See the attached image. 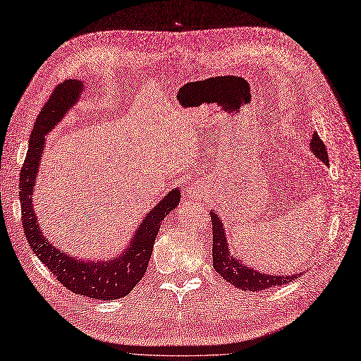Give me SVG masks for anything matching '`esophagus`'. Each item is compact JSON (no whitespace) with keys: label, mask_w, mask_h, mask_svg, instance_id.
Here are the masks:
<instances>
[{"label":"esophagus","mask_w":361,"mask_h":361,"mask_svg":"<svg viewBox=\"0 0 361 361\" xmlns=\"http://www.w3.org/2000/svg\"><path fill=\"white\" fill-rule=\"evenodd\" d=\"M201 189L197 188H185V195H188L190 199H197L199 196H201V192H199Z\"/></svg>","instance_id":"34e87169"}]
</instances>
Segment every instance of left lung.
I'll list each match as a JSON object with an SVG mask.
<instances>
[{
  "label": "left lung",
  "mask_w": 361,
  "mask_h": 361,
  "mask_svg": "<svg viewBox=\"0 0 361 361\" xmlns=\"http://www.w3.org/2000/svg\"><path fill=\"white\" fill-rule=\"evenodd\" d=\"M310 149L314 153V156H317L322 162H324L326 165L329 164V154L326 150V145L322 140H319V135L317 132L312 133ZM209 216L212 223V268H214L216 272L232 286L241 290L260 291L264 288L284 286L290 283L291 279L302 275V274H295L290 276L269 275V274H262L255 268H250V266L236 259L231 252V248L228 245V238H226L224 226L220 220V216H217L216 212L212 211H209Z\"/></svg>",
  "instance_id": "left-lung-1"
}]
</instances>
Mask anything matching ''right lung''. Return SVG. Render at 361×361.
<instances>
[{
  "mask_svg": "<svg viewBox=\"0 0 361 361\" xmlns=\"http://www.w3.org/2000/svg\"><path fill=\"white\" fill-rule=\"evenodd\" d=\"M83 86L82 80H65L55 87L51 97L37 116L19 178L22 224L30 247L63 287L85 298L114 300L128 296L144 276L160 224L171 211L177 208L181 195L178 189H172L166 193L162 201H159L141 221L126 250L114 259L98 262L80 260L50 244L39 228L32 204L39 159L43 154L46 135L61 122L71 106L75 105L82 95Z\"/></svg>",
  "mask_w": 361,
  "mask_h": 361,
  "instance_id": "obj_1",
  "label": "right lung"
}]
</instances>
